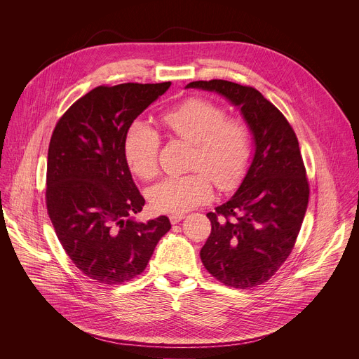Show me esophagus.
<instances>
[{"label":"esophagus","mask_w":359,"mask_h":359,"mask_svg":"<svg viewBox=\"0 0 359 359\" xmlns=\"http://www.w3.org/2000/svg\"><path fill=\"white\" fill-rule=\"evenodd\" d=\"M184 217H186V216H184V215H182V213L170 215V216H169V219H170V223H172V224H177V223H179V222H182Z\"/></svg>","instance_id":"obj_1"}]
</instances>
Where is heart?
I'll list each match as a JSON object with an SVG mask.
<instances>
[{"instance_id": "1", "label": "heart", "mask_w": 359, "mask_h": 359, "mask_svg": "<svg viewBox=\"0 0 359 359\" xmlns=\"http://www.w3.org/2000/svg\"><path fill=\"white\" fill-rule=\"evenodd\" d=\"M226 111L201 97H191L162 115V123L176 137L193 144L187 175L168 176L149 191L151 206L159 212L184 213L208 203L213 196L212 182L220 190L234 189L244 177L251 153L247 125L226 118ZM159 133L150 125L135 121L123 142L125 158L142 179L159 170Z\"/></svg>"}]
</instances>
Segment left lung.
Returning a JSON list of instances; mask_svg holds the SVG:
<instances>
[{
    "label": "left lung",
    "mask_w": 359,
    "mask_h": 359,
    "mask_svg": "<svg viewBox=\"0 0 359 359\" xmlns=\"http://www.w3.org/2000/svg\"><path fill=\"white\" fill-rule=\"evenodd\" d=\"M186 88L224 96L240 109L252 135L251 165L237 191L208 213L212 233L200 257L224 285L257 287L287 260L309 206L310 187L298 139L257 89L223 79L196 81Z\"/></svg>",
    "instance_id": "1"
}]
</instances>
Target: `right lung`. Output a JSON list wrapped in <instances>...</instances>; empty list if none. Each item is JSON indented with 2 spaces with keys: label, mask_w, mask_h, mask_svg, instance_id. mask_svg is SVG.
Segmentation results:
<instances>
[{
  "label": "right lung",
  "mask_w": 359,
  "mask_h": 359,
  "mask_svg": "<svg viewBox=\"0 0 359 359\" xmlns=\"http://www.w3.org/2000/svg\"><path fill=\"white\" fill-rule=\"evenodd\" d=\"M172 82L97 86L58 121L48 149L46 209L72 263L100 284H122L143 273L166 216L136 222L144 198L123 151L133 121Z\"/></svg>",
  "instance_id": "obj_1"
}]
</instances>
